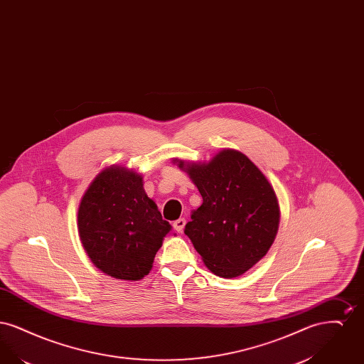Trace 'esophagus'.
<instances>
[{
	"mask_svg": "<svg viewBox=\"0 0 364 364\" xmlns=\"http://www.w3.org/2000/svg\"><path fill=\"white\" fill-rule=\"evenodd\" d=\"M187 224V221L184 220V218H178L177 221H174L173 228L178 232V233H181L183 230H184V226Z\"/></svg>",
	"mask_w": 364,
	"mask_h": 364,
	"instance_id": "34e87169",
	"label": "esophagus"
}]
</instances>
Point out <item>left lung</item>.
Wrapping results in <instances>:
<instances>
[{"label":"left lung","instance_id":"1","mask_svg":"<svg viewBox=\"0 0 364 364\" xmlns=\"http://www.w3.org/2000/svg\"><path fill=\"white\" fill-rule=\"evenodd\" d=\"M174 161L203 198L184 233L215 276H242L277 235L279 206L272 184L248 156L230 149L203 164Z\"/></svg>","mask_w":364,"mask_h":364}]
</instances>
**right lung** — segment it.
I'll list each match as a JSON object with an SVG mask.
<instances>
[{"mask_svg":"<svg viewBox=\"0 0 364 364\" xmlns=\"http://www.w3.org/2000/svg\"><path fill=\"white\" fill-rule=\"evenodd\" d=\"M171 229L143 188V177L116 165L97 174L77 210V230L88 258L117 279L147 276Z\"/></svg>","mask_w":364,"mask_h":364,"instance_id":"add662e5","label":"right lung"}]
</instances>
